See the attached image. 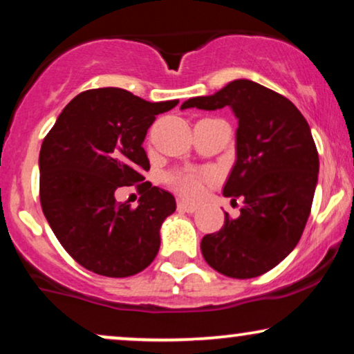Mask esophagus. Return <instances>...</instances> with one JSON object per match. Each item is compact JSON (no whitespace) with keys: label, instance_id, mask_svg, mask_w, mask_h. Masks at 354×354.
Here are the masks:
<instances>
[{"label":"esophagus","instance_id":"obj_1","mask_svg":"<svg viewBox=\"0 0 354 354\" xmlns=\"http://www.w3.org/2000/svg\"><path fill=\"white\" fill-rule=\"evenodd\" d=\"M178 209L183 211V212H194L196 209H198V206H194V204H189L186 201H178Z\"/></svg>","mask_w":354,"mask_h":354}]
</instances>
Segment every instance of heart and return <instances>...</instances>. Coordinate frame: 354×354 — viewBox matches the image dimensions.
Instances as JSON below:
<instances>
[{
  "instance_id": "heart-1",
  "label": "heart",
  "mask_w": 354,
  "mask_h": 354,
  "mask_svg": "<svg viewBox=\"0 0 354 354\" xmlns=\"http://www.w3.org/2000/svg\"><path fill=\"white\" fill-rule=\"evenodd\" d=\"M209 174L198 171L194 168H183L171 171L166 176V183L171 189L186 199H196L203 194L204 183H206Z\"/></svg>"
}]
</instances>
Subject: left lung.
Segmentation results:
<instances>
[{"label":"left lung","instance_id":"1","mask_svg":"<svg viewBox=\"0 0 354 354\" xmlns=\"http://www.w3.org/2000/svg\"><path fill=\"white\" fill-rule=\"evenodd\" d=\"M231 107L239 118L237 160L223 189L241 216L206 234L201 252L214 270L254 279L287 257L299 244L312 211L318 181V151L300 110L287 97L239 79L214 95L194 97L181 109Z\"/></svg>","mask_w":354,"mask_h":354}]
</instances>
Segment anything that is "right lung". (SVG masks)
<instances>
[{"label":"right lung","instance_id":"add662e5","mask_svg":"<svg viewBox=\"0 0 354 354\" xmlns=\"http://www.w3.org/2000/svg\"><path fill=\"white\" fill-rule=\"evenodd\" d=\"M176 105L147 102L123 88H91L66 105L44 136L42 212L67 254L93 274L135 275L158 254L160 227L176 201L143 181L150 161L142 143L156 115ZM123 185L142 194L136 208L114 199Z\"/></svg>","mask_w":354,"mask_h":354}]
</instances>
